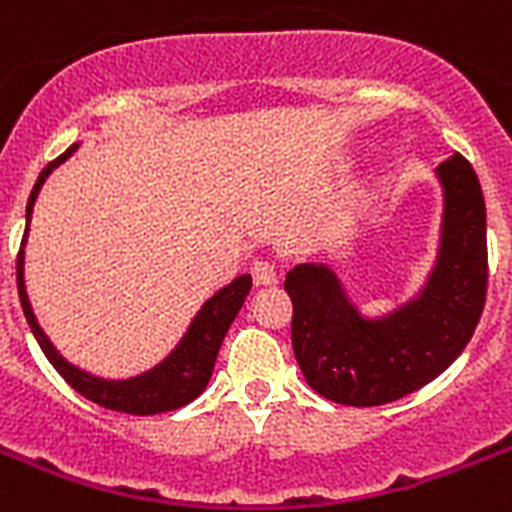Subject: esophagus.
Here are the masks:
<instances>
[{"mask_svg":"<svg viewBox=\"0 0 512 512\" xmlns=\"http://www.w3.org/2000/svg\"><path fill=\"white\" fill-rule=\"evenodd\" d=\"M251 275L256 285H277V280H280L275 264H269V261H253Z\"/></svg>","mask_w":512,"mask_h":512,"instance_id":"1","label":"esophagus"}]
</instances>
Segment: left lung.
<instances>
[{
  "label": "left lung",
  "instance_id": "left-lung-1",
  "mask_svg": "<svg viewBox=\"0 0 512 512\" xmlns=\"http://www.w3.org/2000/svg\"><path fill=\"white\" fill-rule=\"evenodd\" d=\"M444 198L439 251L423 288L386 314H365L330 264L285 277L293 351L330 402L378 407L439 378L468 346L486 301V206L476 171L455 153L436 169Z\"/></svg>",
  "mask_w": 512,
  "mask_h": 512
}]
</instances>
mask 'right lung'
<instances>
[{
	"mask_svg": "<svg viewBox=\"0 0 512 512\" xmlns=\"http://www.w3.org/2000/svg\"><path fill=\"white\" fill-rule=\"evenodd\" d=\"M79 150V142L65 150L60 158L47 163V169L39 174L31 198L26 206V235L20 243L18 253V293L20 306L26 314L31 333H34L36 343L42 346L47 359L52 362L60 375L71 383L81 396H87L89 402L100 404L105 410L126 412V415H158V412L179 410L190 404L192 399H198L206 391L211 372L216 365V354L222 349V341L230 325L235 322L240 306H243L248 290H251V275H240L227 285V288L216 290L214 296L203 301L198 314L192 317L190 327L185 335L179 338V343L166 354V357L153 365L150 370L132 375V378H102V375H92V372L81 370L73 362L55 349V343L49 341L47 333L42 330L39 320H36L31 301L26 293V240H28V224H31V214H34V203L42 192V185L52 171L71 158Z\"/></svg>",
	"mask_w": 512,
	"mask_h": 512,
	"instance_id": "add662e5",
	"label": "right lung"
}]
</instances>
